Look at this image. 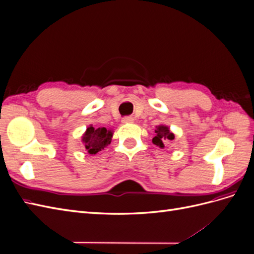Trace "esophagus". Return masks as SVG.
<instances>
[{
    "label": "esophagus",
    "instance_id": "34e87169",
    "mask_svg": "<svg viewBox=\"0 0 254 254\" xmlns=\"http://www.w3.org/2000/svg\"><path fill=\"white\" fill-rule=\"evenodd\" d=\"M133 122H134V119L132 117H127L122 120V123H124V124H127V123H133Z\"/></svg>",
    "mask_w": 254,
    "mask_h": 254
}]
</instances>
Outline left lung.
<instances>
[{"mask_svg": "<svg viewBox=\"0 0 254 254\" xmlns=\"http://www.w3.org/2000/svg\"><path fill=\"white\" fill-rule=\"evenodd\" d=\"M156 135L155 137L152 139V143L159 146L160 148H163L164 147V142L167 140H174L175 139V135L173 132L170 131V128L165 125H158L156 127Z\"/></svg>", "mask_w": 254, "mask_h": 254, "instance_id": "1", "label": "left lung"}]
</instances>
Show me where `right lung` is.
<instances>
[{
	"label": "right lung",
	"mask_w": 254,
	"mask_h": 254,
	"mask_svg": "<svg viewBox=\"0 0 254 254\" xmlns=\"http://www.w3.org/2000/svg\"><path fill=\"white\" fill-rule=\"evenodd\" d=\"M112 135V130H108L105 127L94 128L90 125L82 134L81 141L88 153H90V155H96L98 151H101L111 143Z\"/></svg>",
	"instance_id": "obj_1"
}]
</instances>
